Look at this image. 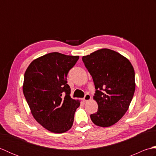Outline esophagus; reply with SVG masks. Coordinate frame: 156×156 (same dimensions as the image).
Here are the masks:
<instances>
[{"label": "esophagus", "mask_w": 156, "mask_h": 156, "mask_svg": "<svg viewBox=\"0 0 156 156\" xmlns=\"http://www.w3.org/2000/svg\"><path fill=\"white\" fill-rule=\"evenodd\" d=\"M90 98H91L90 95L89 94H87L85 95V97H84V98H83V101H84V102H88V101H90Z\"/></svg>", "instance_id": "esophagus-1"}]
</instances>
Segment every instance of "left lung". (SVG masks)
<instances>
[{
  "label": "left lung",
  "mask_w": 156,
  "mask_h": 156,
  "mask_svg": "<svg viewBox=\"0 0 156 156\" xmlns=\"http://www.w3.org/2000/svg\"><path fill=\"white\" fill-rule=\"evenodd\" d=\"M96 88L94 100L98 111L90 115L94 123L102 127L115 124L123 117L133 98L135 71L127 58L104 48L82 57Z\"/></svg>",
  "instance_id": "left-lung-1"
}]
</instances>
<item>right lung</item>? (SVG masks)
Here are the masks:
<instances>
[{
    "instance_id": "1",
    "label": "right lung",
    "mask_w": 156,
    "mask_h": 156,
    "mask_svg": "<svg viewBox=\"0 0 156 156\" xmlns=\"http://www.w3.org/2000/svg\"><path fill=\"white\" fill-rule=\"evenodd\" d=\"M78 59V55L49 53L34 59L25 71L23 91L31 114L53 133L71 129L80 105V101L71 98L67 84L68 73Z\"/></svg>"
}]
</instances>
